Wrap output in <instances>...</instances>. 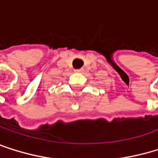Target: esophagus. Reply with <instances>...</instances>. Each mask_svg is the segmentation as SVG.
<instances>
[{"mask_svg":"<svg viewBox=\"0 0 158 158\" xmlns=\"http://www.w3.org/2000/svg\"><path fill=\"white\" fill-rule=\"evenodd\" d=\"M83 70H84L83 69H75V72H76V73H82Z\"/></svg>","mask_w":158,"mask_h":158,"instance_id":"obj_1","label":"esophagus"}]
</instances>
